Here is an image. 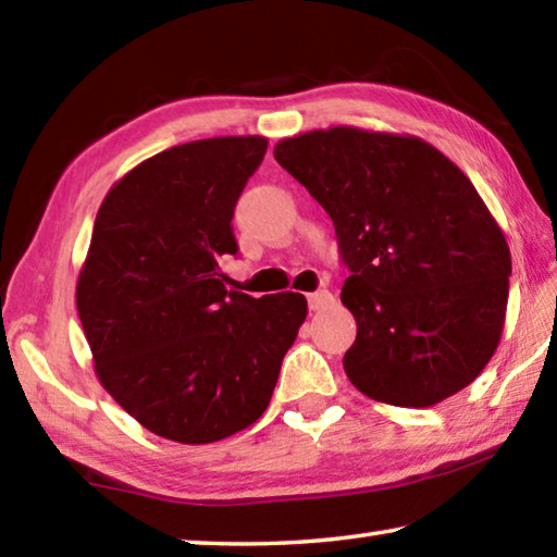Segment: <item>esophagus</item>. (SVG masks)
Returning a JSON list of instances; mask_svg holds the SVG:
<instances>
[{
    "label": "esophagus",
    "mask_w": 557,
    "mask_h": 557,
    "mask_svg": "<svg viewBox=\"0 0 557 557\" xmlns=\"http://www.w3.org/2000/svg\"><path fill=\"white\" fill-rule=\"evenodd\" d=\"M307 299H309V309H312V312H319V309H326L329 305H334V295L329 289L312 292Z\"/></svg>",
    "instance_id": "esophagus-1"
}]
</instances>
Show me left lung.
<instances>
[{
  "label": "left lung",
  "instance_id": "1",
  "mask_svg": "<svg viewBox=\"0 0 557 557\" xmlns=\"http://www.w3.org/2000/svg\"><path fill=\"white\" fill-rule=\"evenodd\" d=\"M332 215L356 319L344 371L369 398L430 408L476 379L504 332L511 250L467 174L412 135L336 125L275 145Z\"/></svg>",
  "mask_w": 557,
  "mask_h": 557
}]
</instances>
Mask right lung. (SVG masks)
Here are the masks:
<instances>
[{"instance_id":"right-lung-1","label":"right lung","mask_w":557,"mask_h":557,"mask_svg":"<svg viewBox=\"0 0 557 557\" xmlns=\"http://www.w3.org/2000/svg\"><path fill=\"white\" fill-rule=\"evenodd\" d=\"M260 135L176 145L102 199L75 305L96 375L139 425L209 445L268 410L282 358L307 319L299 292L225 287L233 209L265 157Z\"/></svg>"}]
</instances>
